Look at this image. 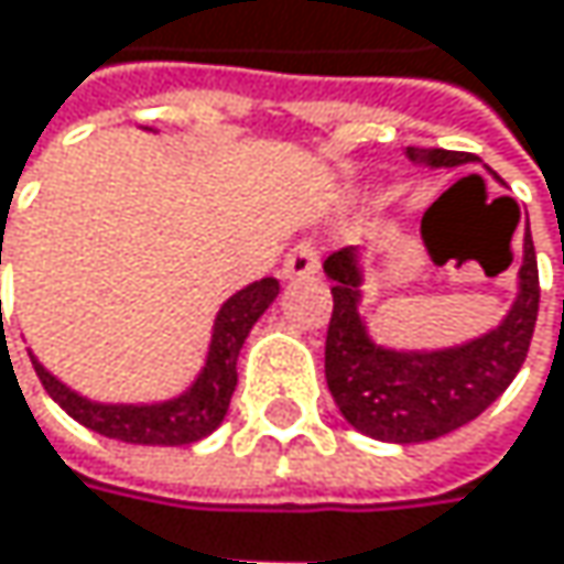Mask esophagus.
<instances>
[{
	"label": "esophagus",
	"mask_w": 564,
	"mask_h": 564,
	"mask_svg": "<svg viewBox=\"0 0 564 564\" xmlns=\"http://www.w3.org/2000/svg\"><path fill=\"white\" fill-rule=\"evenodd\" d=\"M319 271V254L313 241H296L286 258H283V278L300 281V278H313Z\"/></svg>",
	"instance_id": "obj_1"
}]
</instances>
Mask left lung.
Segmentation results:
<instances>
[{
	"label": "left lung",
	"instance_id": "obj_1",
	"mask_svg": "<svg viewBox=\"0 0 564 564\" xmlns=\"http://www.w3.org/2000/svg\"><path fill=\"white\" fill-rule=\"evenodd\" d=\"M424 166H464L474 156L457 150H408ZM333 281V316L326 329V386L343 417L389 444H421L444 437L484 414L525 362L539 316V268L532 235L525 228L519 296L507 319L457 349L392 352L366 336L356 313L359 264L352 248H339L323 261Z\"/></svg>",
	"mask_w": 564,
	"mask_h": 564
}]
</instances>
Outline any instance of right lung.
<instances>
[{
  "label": "right lung",
  "mask_w": 564,
  "mask_h": 564,
  "mask_svg": "<svg viewBox=\"0 0 564 564\" xmlns=\"http://www.w3.org/2000/svg\"><path fill=\"white\" fill-rule=\"evenodd\" d=\"M278 290H281V283L274 278H264V281L238 290L218 310L212 349H208V362H205L202 376L195 379V386L188 392L172 398V401H163V404H97V401L74 394L67 386H61L52 372H45V366H39L35 356H32V366H35L45 392L52 394L74 421H80L84 427H90L104 437H117L127 444H163V447L192 444V441H202L205 434H212L225 421L231 394L238 386V369H235L238 352H241L251 326L258 323V316L274 303Z\"/></svg>",
  "instance_id": "obj_1"
}]
</instances>
